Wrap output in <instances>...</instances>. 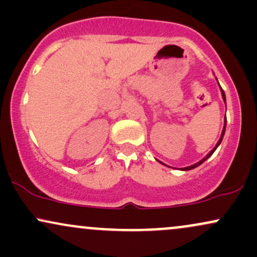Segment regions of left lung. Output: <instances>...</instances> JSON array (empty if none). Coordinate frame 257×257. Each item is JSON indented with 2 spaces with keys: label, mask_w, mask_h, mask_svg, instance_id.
Listing matches in <instances>:
<instances>
[{
  "label": "left lung",
  "mask_w": 257,
  "mask_h": 257,
  "mask_svg": "<svg viewBox=\"0 0 257 257\" xmlns=\"http://www.w3.org/2000/svg\"><path fill=\"white\" fill-rule=\"evenodd\" d=\"M217 83H219V82H217ZM220 85V84H219ZM220 89H221V95H222V99H223V101H225V104H226V96H225V91L222 90V88L220 87ZM226 123H227V119H226V116H225V123H223V128H222V133H221V137H220V139H219V141H217V144L216 145H215V147L213 150H211L210 152L208 153V155L205 156L204 158L203 159H200L199 162H197V163H194L193 166H190V167H186V168H180V170H191V169H194V168H197L198 166H200V164L203 163V162H205L206 159H208L209 157H210L211 155H213V153L215 152V150L217 149V147H219V145L221 144V141H222V139H223V135H225V131H226ZM159 163H162L161 161H158ZM162 164H164V163H162ZM164 166H167V164H164ZM167 167H169V166H167ZM169 168H172V167H169Z\"/></svg>",
  "instance_id": "obj_1"
}]
</instances>
